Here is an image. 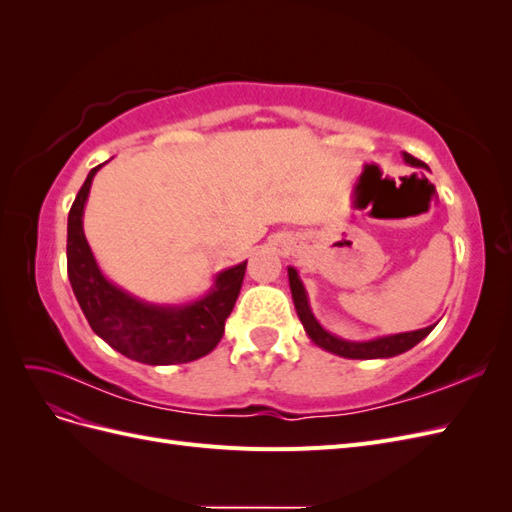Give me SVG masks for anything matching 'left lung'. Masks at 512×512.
I'll list each match as a JSON object with an SVG mask.
<instances>
[{
  "mask_svg": "<svg viewBox=\"0 0 512 512\" xmlns=\"http://www.w3.org/2000/svg\"><path fill=\"white\" fill-rule=\"evenodd\" d=\"M404 162L410 166H416V168H427L425 162L416 160L406 151H404ZM288 282H290L294 309H297V316L303 324L307 337L312 339V342L316 346H320L322 350L333 352L337 356H344V359H391V356H397L401 352L414 348L418 342H421V339H425L433 331V327H436V324H431V327H425V329L397 333V335H384V337L369 339V342H350V339H342V337L329 333L316 320L312 307H309L307 290L301 282L299 271L294 267H288Z\"/></svg>",
  "mask_w": 512,
  "mask_h": 512,
  "instance_id": "left-lung-1",
  "label": "left lung"
}]
</instances>
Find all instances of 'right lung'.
I'll list each match as a JSON object with an SVG mask.
<instances>
[{
    "label": "right lung",
    "mask_w": 512,
    "mask_h": 512,
    "mask_svg": "<svg viewBox=\"0 0 512 512\" xmlns=\"http://www.w3.org/2000/svg\"><path fill=\"white\" fill-rule=\"evenodd\" d=\"M104 164L89 170L68 213V277L74 297L94 333L128 359L145 365L196 361L220 344L247 260L220 271L207 294L181 305L147 303L115 286L100 271L83 230L91 181Z\"/></svg>",
    "instance_id": "right-lung-1"
}]
</instances>
